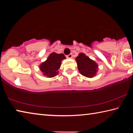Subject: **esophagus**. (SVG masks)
I'll use <instances>...</instances> for the list:
<instances>
[{
    "mask_svg": "<svg viewBox=\"0 0 133 133\" xmlns=\"http://www.w3.org/2000/svg\"><path fill=\"white\" fill-rule=\"evenodd\" d=\"M72 56H73V55H72L71 53H70V54H69V55L67 56V57L68 58H72Z\"/></svg>",
    "mask_w": 133,
    "mask_h": 133,
    "instance_id": "esophagus-1",
    "label": "esophagus"
}]
</instances>
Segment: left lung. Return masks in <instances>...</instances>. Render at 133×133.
<instances>
[{
  "instance_id": "obj_1",
  "label": "left lung",
  "mask_w": 133,
  "mask_h": 133,
  "mask_svg": "<svg viewBox=\"0 0 133 133\" xmlns=\"http://www.w3.org/2000/svg\"><path fill=\"white\" fill-rule=\"evenodd\" d=\"M78 71L83 76L87 77H93L98 70V65L85 54L81 53L76 58Z\"/></svg>"
}]
</instances>
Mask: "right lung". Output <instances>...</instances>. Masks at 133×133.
I'll return each instance as SVG.
<instances>
[{"instance_id": "add662e5", "label": "right lung", "mask_w": 133, "mask_h": 133, "mask_svg": "<svg viewBox=\"0 0 133 133\" xmlns=\"http://www.w3.org/2000/svg\"><path fill=\"white\" fill-rule=\"evenodd\" d=\"M66 57L63 54L51 53L46 61L42 63L39 66L43 75L47 77H53L58 75V70L61 66L62 61Z\"/></svg>"}]
</instances>
